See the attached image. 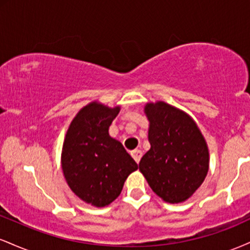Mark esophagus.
<instances>
[{"label": "esophagus", "mask_w": 250, "mask_h": 250, "mask_svg": "<svg viewBox=\"0 0 250 250\" xmlns=\"http://www.w3.org/2000/svg\"><path fill=\"white\" fill-rule=\"evenodd\" d=\"M131 156H133V159L136 161V163H139L140 160H141V157H142V151L139 150V149H136V150L131 151Z\"/></svg>", "instance_id": "obj_1"}]
</instances>
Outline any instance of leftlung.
Here are the masks:
<instances>
[{
	"label": "left lung",
	"mask_w": 250,
	"mask_h": 250,
	"mask_svg": "<svg viewBox=\"0 0 250 250\" xmlns=\"http://www.w3.org/2000/svg\"><path fill=\"white\" fill-rule=\"evenodd\" d=\"M150 149L140 161L148 185L166 202H183L208 173L207 143L190 116L165 102L148 103Z\"/></svg>",
	"instance_id": "left-lung-1"
}]
</instances>
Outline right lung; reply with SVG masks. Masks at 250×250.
<instances>
[{
    "mask_svg": "<svg viewBox=\"0 0 250 250\" xmlns=\"http://www.w3.org/2000/svg\"><path fill=\"white\" fill-rule=\"evenodd\" d=\"M120 111L93 102L70 123L62 149V170L68 186L80 199L105 207L121 194L137 163L108 129Z\"/></svg>",
    "mask_w": 250,
    "mask_h": 250,
    "instance_id": "right-lung-1",
    "label": "right lung"
}]
</instances>
